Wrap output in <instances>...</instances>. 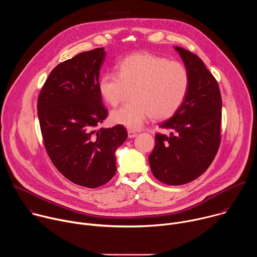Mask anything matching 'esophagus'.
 Listing matches in <instances>:
<instances>
[{
	"label": "esophagus",
	"mask_w": 257,
	"mask_h": 257,
	"mask_svg": "<svg viewBox=\"0 0 257 257\" xmlns=\"http://www.w3.org/2000/svg\"><path fill=\"white\" fill-rule=\"evenodd\" d=\"M137 136V133L136 132H134V131H132V130H128V137L129 138H134V137H136Z\"/></svg>",
	"instance_id": "1"
}]
</instances>
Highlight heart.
Masks as SVG:
<instances>
[{
  "label": "heart",
  "instance_id": "b5f03b06",
  "mask_svg": "<svg viewBox=\"0 0 257 257\" xmlns=\"http://www.w3.org/2000/svg\"><path fill=\"white\" fill-rule=\"evenodd\" d=\"M189 74L185 66L148 53L126 57L117 65V73L105 72L97 89L102 99L116 106L126 88H132L133 99L111 113L113 123L128 129H139L151 116L165 120L174 116L189 89Z\"/></svg>",
  "mask_w": 257,
  "mask_h": 257
}]
</instances>
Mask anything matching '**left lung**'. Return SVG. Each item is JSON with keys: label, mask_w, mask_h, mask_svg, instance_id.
Returning <instances> with one entry per match:
<instances>
[{"label": "left lung", "mask_w": 257, "mask_h": 257, "mask_svg": "<svg viewBox=\"0 0 257 257\" xmlns=\"http://www.w3.org/2000/svg\"><path fill=\"white\" fill-rule=\"evenodd\" d=\"M189 74V89L177 113L160 125L170 135L157 134L149 157L154 176L168 185H182L202 175L221 142L222 97L218 84L193 53L174 47Z\"/></svg>", "instance_id": "8db88e82"}]
</instances>
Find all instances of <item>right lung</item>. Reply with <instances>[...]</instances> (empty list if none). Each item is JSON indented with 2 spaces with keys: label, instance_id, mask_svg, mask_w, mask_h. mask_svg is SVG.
<instances>
[{
  "label": "right lung",
  "instance_id": "1",
  "mask_svg": "<svg viewBox=\"0 0 257 257\" xmlns=\"http://www.w3.org/2000/svg\"><path fill=\"white\" fill-rule=\"evenodd\" d=\"M103 48L83 52L50 73L38 115L50 159L68 180L87 188L108 182L117 171L116 151L127 139L122 125L99 128L107 116L97 89Z\"/></svg>",
  "mask_w": 257,
  "mask_h": 257
}]
</instances>
